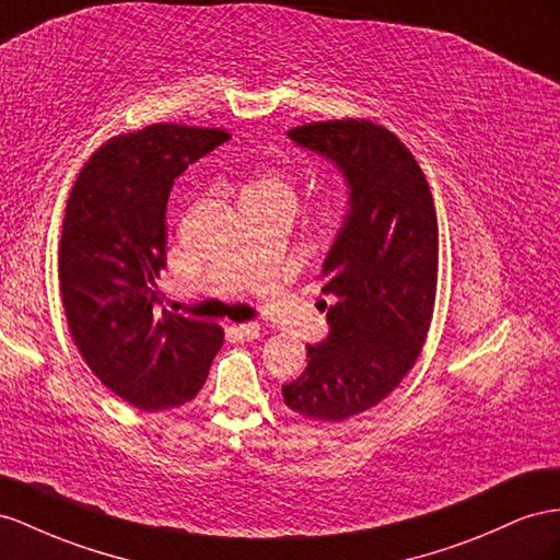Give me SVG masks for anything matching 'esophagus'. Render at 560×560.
I'll return each mask as SVG.
<instances>
[{"mask_svg":"<svg viewBox=\"0 0 560 560\" xmlns=\"http://www.w3.org/2000/svg\"><path fill=\"white\" fill-rule=\"evenodd\" d=\"M235 331H237L240 339L252 341V339L259 337L261 327H259V323H240V325H235Z\"/></svg>","mask_w":560,"mask_h":560,"instance_id":"obj_1","label":"esophagus"}]
</instances>
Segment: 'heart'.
Wrapping results in <instances>:
<instances>
[{"label": "heart", "instance_id": "obj_1", "mask_svg": "<svg viewBox=\"0 0 560 560\" xmlns=\"http://www.w3.org/2000/svg\"><path fill=\"white\" fill-rule=\"evenodd\" d=\"M240 202H290L294 205V188L276 172L254 176L240 192Z\"/></svg>", "mask_w": 560, "mask_h": 560}]
</instances>
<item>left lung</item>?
<instances>
[{"label":"left lung","instance_id":"8db88e82","mask_svg":"<svg viewBox=\"0 0 560 560\" xmlns=\"http://www.w3.org/2000/svg\"><path fill=\"white\" fill-rule=\"evenodd\" d=\"M346 184V214L323 261L329 335L282 386L290 410L341 421L396 388L424 346L438 273V221L424 172L396 133L368 119L287 131ZM327 306V304H325Z\"/></svg>","mask_w":560,"mask_h":560}]
</instances>
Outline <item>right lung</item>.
<instances>
[{
	"instance_id": "add662e5",
	"label": "right lung",
	"mask_w": 560,
	"mask_h": 560,
	"mask_svg": "<svg viewBox=\"0 0 560 560\" xmlns=\"http://www.w3.org/2000/svg\"><path fill=\"white\" fill-rule=\"evenodd\" d=\"M231 133L153 125L89 158L66 207L60 296L86 365L145 412L195 398L223 343L214 323L162 308L164 211L174 178Z\"/></svg>"
}]
</instances>
